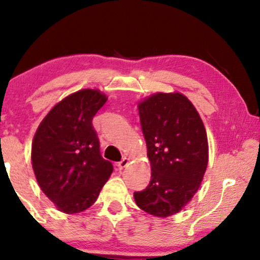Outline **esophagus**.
<instances>
[{
	"label": "esophagus",
	"instance_id": "esophagus-1",
	"mask_svg": "<svg viewBox=\"0 0 260 260\" xmlns=\"http://www.w3.org/2000/svg\"><path fill=\"white\" fill-rule=\"evenodd\" d=\"M128 161H129V160L127 159V158H122V159L117 164L118 169H119V170H124L125 167H126L127 165H128Z\"/></svg>",
	"mask_w": 260,
	"mask_h": 260
}]
</instances>
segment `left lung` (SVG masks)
<instances>
[{
	"instance_id": "obj_1",
	"label": "left lung",
	"mask_w": 260,
	"mask_h": 260,
	"mask_svg": "<svg viewBox=\"0 0 260 260\" xmlns=\"http://www.w3.org/2000/svg\"><path fill=\"white\" fill-rule=\"evenodd\" d=\"M139 114L151 179L134 200L147 213L166 218L199 190L209 160L206 132L195 107L180 93L151 95L139 103Z\"/></svg>"
}]
</instances>
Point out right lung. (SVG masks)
<instances>
[{"mask_svg": "<svg viewBox=\"0 0 260 260\" xmlns=\"http://www.w3.org/2000/svg\"><path fill=\"white\" fill-rule=\"evenodd\" d=\"M98 89H82L52 108L39 125L32 143L37 181L64 213L87 210L113 171L100 152L93 118L107 102Z\"/></svg>", "mask_w": 260, "mask_h": 260, "instance_id": "right-lung-1", "label": "right lung"}]
</instances>
